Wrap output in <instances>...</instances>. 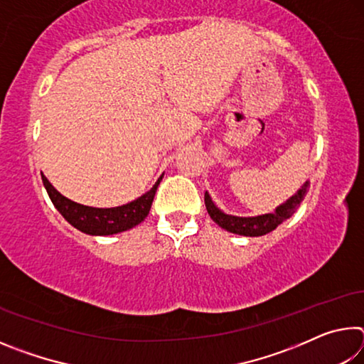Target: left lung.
<instances>
[{"label":"left lung","instance_id":"obj_1","mask_svg":"<svg viewBox=\"0 0 364 364\" xmlns=\"http://www.w3.org/2000/svg\"><path fill=\"white\" fill-rule=\"evenodd\" d=\"M308 186L310 183H305L297 193H295L291 199H287L284 204H281L273 213H264V215H258V217H234V215H228L225 212H221L220 208L213 204L212 197L205 193V207L207 212L210 215V218L217 223L218 226L223 228V230L234 232V234H241V236H263V234H268L273 230H276L282 221L291 218L292 215L297 212L299 205L304 200V197L308 193Z\"/></svg>","mask_w":364,"mask_h":364}]
</instances>
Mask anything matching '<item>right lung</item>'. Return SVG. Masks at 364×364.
I'll list each match as a JSON object with an SVG mask.
<instances>
[{"label": "right lung", "instance_id": "add662e5", "mask_svg": "<svg viewBox=\"0 0 364 364\" xmlns=\"http://www.w3.org/2000/svg\"><path fill=\"white\" fill-rule=\"evenodd\" d=\"M41 180L54 207L58 208L59 213L73 228H77L82 232L91 234V236H110V234L132 230L133 226L139 225L147 217L162 176L159 178L157 183L146 194L138 197L136 200L112 208H96L77 204V202L67 199V197L60 194L43 173Z\"/></svg>", "mask_w": 364, "mask_h": 364}]
</instances>
